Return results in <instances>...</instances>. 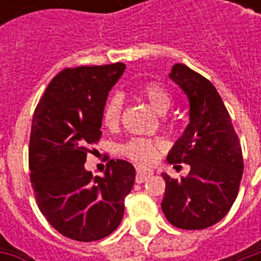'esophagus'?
Listing matches in <instances>:
<instances>
[{
	"label": "esophagus",
	"mask_w": 261,
	"mask_h": 261,
	"mask_svg": "<svg viewBox=\"0 0 261 261\" xmlns=\"http://www.w3.org/2000/svg\"><path fill=\"white\" fill-rule=\"evenodd\" d=\"M152 175V170L149 169H137V176H136V181L137 183H142V181H145L149 177V176Z\"/></svg>",
	"instance_id": "34e87169"
}]
</instances>
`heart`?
Wrapping results in <instances>:
<instances>
[{"label":"heart","instance_id":"1","mask_svg":"<svg viewBox=\"0 0 261 261\" xmlns=\"http://www.w3.org/2000/svg\"><path fill=\"white\" fill-rule=\"evenodd\" d=\"M140 95L142 99H145L151 108L158 114H165L169 110L172 105V96L169 91L159 84L149 82L141 86ZM121 110H123V100L119 95H113L108 99L103 108L102 119L105 125L113 128L119 125L121 119ZM162 147V144L147 138H134L125 144L121 152L124 153L127 158L133 159L134 162L140 165H149L158 156V149Z\"/></svg>","mask_w":261,"mask_h":261}]
</instances>
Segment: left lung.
Wrapping results in <instances>:
<instances>
[{
    "mask_svg": "<svg viewBox=\"0 0 261 261\" xmlns=\"http://www.w3.org/2000/svg\"><path fill=\"white\" fill-rule=\"evenodd\" d=\"M169 78L189 100V124L168 153L169 164L190 165L189 176L166 183L162 211L181 229H204L224 218L235 201L242 173V148L215 86L185 64Z\"/></svg>",
    "mask_w": 261,
    "mask_h": 261,
    "instance_id": "1",
    "label": "left lung"
}]
</instances>
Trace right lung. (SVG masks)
<instances>
[{
  "mask_svg": "<svg viewBox=\"0 0 261 261\" xmlns=\"http://www.w3.org/2000/svg\"><path fill=\"white\" fill-rule=\"evenodd\" d=\"M124 69L123 63L63 69L33 114L29 169L37 205L54 229L74 241H99L117 229L134 186L136 169L123 159L109 161L103 176L85 169L89 145L102 134L109 92Z\"/></svg>",
  "mask_w": 261,
  "mask_h": 261,
  "instance_id": "1",
  "label": "right lung"
}]
</instances>
